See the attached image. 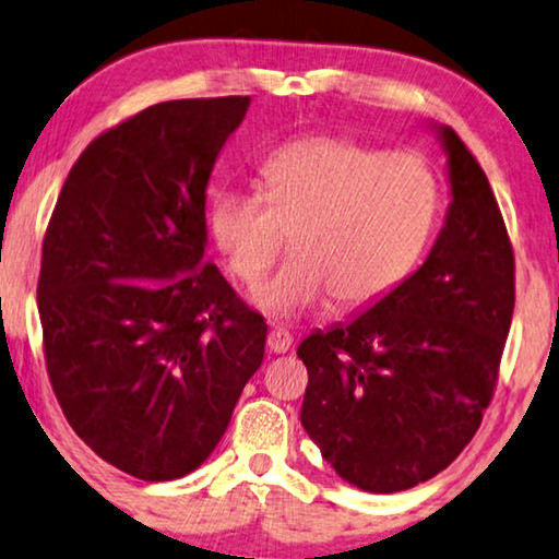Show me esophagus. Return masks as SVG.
<instances>
[{
  "instance_id": "esophagus-1",
  "label": "esophagus",
  "mask_w": 559,
  "mask_h": 559,
  "mask_svg": "<svg viewBox=\"0 0 559 559\" xmlns=\"http://www.w3.org/2000/svg\"><path fill=\"white\" fill-rule=\"evenodd\" d=\"M266 347H270V353H287L289 347H293V335L287 333V330L282 328H274L270 330V335H266Z\"/></svg>"
}]
</instances>
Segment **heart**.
I'll return each mask as SVG.
<instances>
[{
    "label": "heart",
    "mask_w": 559,
    "mask_h": 559,
    "mask_svg": "<svg viewBox=\"0 0 559 559\" xmlns=\"http://www.w3.org/2000/svg\"><path fill=\"white\" fill-rule=\"evenodd\" d=\"M262 193L226 189L209 204V231L226 270L257 285L289 234L293 254L252 302L297 320L335 297L373 305L414 270L431 237L439 181L418 153H383L343 139H302L262 164Z\"/></svg>",
    "instance_id": "heart-1"
}]
</instances>
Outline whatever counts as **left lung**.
Instances as JSON below:
<instances>
[{
  "mask_svg": "<svg viewBox=\"0 0 559 559\" xmlns=\"http://www.w3.org/2000/svg\"><path fill=\"white\" fill-rule=\"evenodd\" d=\"M449 209L431 252L366 312L314 330L305 431L340 479L373 495L428 481L481 424L514 310V254L481 166L449 126Z\"/></svg>",
  "mask_w": 559,
  "mask_h": 559,
  "instance_id": "left-lung-1",
  "label": "left lung"
}]
</instances>
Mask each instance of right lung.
Returning <instances> with one entry per match:
<instances>
[{"label": "right lung", "mask_w": 559, "mask_h": 559, "mask_svg": "<svg viewBox=\"0 0 559 559\" xmlns=\"http://www.w3.org/2000/svg\"><path fill=\"white\" fill-rule=\"evenodd\" d=\"M247 95L151 105L95 139L43 245L52 391L95 454L143 481L212 456L264 358L266 322L206 254V186Z\"/></svg>", "instance_id": "1"}]
</instances>
